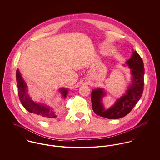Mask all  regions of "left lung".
I'll return each mask as SVG.
<instances>
[{"label": "left lung", "instance_id": "8db88e82", "mask_svg": "<svg viewBox=\"0 0 160 160\" xmlns=\"http://www.w3.org/2000/svg\"><path fill=\"white\" fill-rule=\"evenodd\" d=\"M126 64L131 69V83L125 93L118 98L114 104L105 109L102 102L107 95L105 89L97 88L91 93L92 109L95 114L108 119H119L128 114L140 100L144 86L143 62L136 51L132 52L131 58Z\"/></svg>", "mask_w": 160, "mask_h": 160}]
</instances>
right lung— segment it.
<instances>
[{"instance_id": "add662e5", "label": "right lung", "mask_w": 160, "mask_h": 160, "mask_svg": "<svg viewBox=\"0 0 160 160\" xmlns=\"http://www.w3.org/2000/svg\"><path fill=\"white\" fill-rule=\"evenodd\" d=\"M16 78L19 98L22 105L27 111L44 120L55 118L57 116L56 112L51 107L42 103H36L31 98L28 93L27 84L18 69L16 72ZM59 91L64 98L67 97L68 92V89L62 88L59 89Z\"/></svg>"}]
</instances>
